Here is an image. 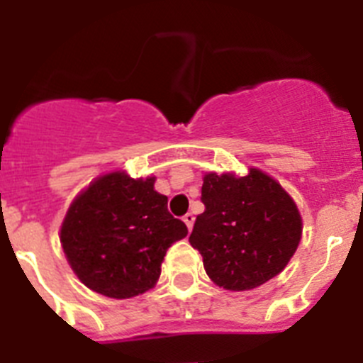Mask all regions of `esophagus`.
Returning <instances> with one entry per match:
<instances>
[{
    "mask_svg": "<svg viewBox=\"0 0 363 363\" xmlns=\"http://www.w3.org/2000/svg\"><path fill=\"white\" fill-rule=\"evenodd\" d=\"M184 221H185V225L189 227V230H191L192 225H194V214L187 213V214H185V216H184Z\"/></svg>",
    "mask_w": 363,
    "mask_h": 363,
    "instance_id": "34e87169",
    "label": "esophagus"
}]
</instances>
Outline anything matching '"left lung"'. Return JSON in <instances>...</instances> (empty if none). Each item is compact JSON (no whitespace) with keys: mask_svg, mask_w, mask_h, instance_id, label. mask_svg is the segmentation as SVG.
<instances>
[{"mask_svg":"<svg viewBox=\"0 0 363 363\" xmlns=\"http://www.w3.org/2000/svg\"><path fill=\"white\" fill-rule=\"evenodd\" d=\"M205 211L189 242L205 272L229 291H249L280 274L296 252L301 216L293 198L259 169L247 176H203Z\"/></svg>","mask_w":363,"mask_h":363,"instance_id":"1","label":"left lung"}]
</instances>
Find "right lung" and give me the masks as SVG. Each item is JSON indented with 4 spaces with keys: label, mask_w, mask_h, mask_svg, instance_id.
<instances>
[{
    "label": "right lung",
    "mask_w": 363,
    "mask_h": 363,
    "mask_svg": "<svg viewBox=\"0 0 363 363\" xmlns=\"http://www.w3.org/2000/svg\"><path fill=\"white\" fill-rule=\"evenodd\" d=\"M154 182L111 172L70 203L60 240L76 277L94 293L125 300L152 289L167 249L187 236Z\"/></svg>",
    "instance_id": "right-lung-1"
}]
</instances>
